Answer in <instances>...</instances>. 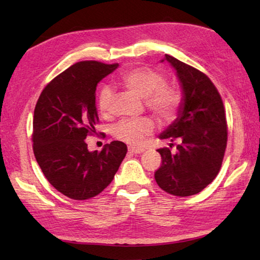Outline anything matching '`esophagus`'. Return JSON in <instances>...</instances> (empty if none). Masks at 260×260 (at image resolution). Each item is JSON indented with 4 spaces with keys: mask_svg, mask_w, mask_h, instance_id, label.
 <instances>
[{
    "mask_svg": "<svg viewBox=\"0 0 260 260\" xmlns=\"http://www.w3.org/2000/svg\"><path fill=\"white\" fill-rule=\"evenodd\" d=\"M129 152L133 153V154H140V153L144 152V148H142V147H133V146H130V147H129Z\"/></svg>",
    "mask_w": 260,
    "mask_h": 260,
    "instance_id": "34e87169",
    "label": "esophagus"
}]
</instances>
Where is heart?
Instances as JSON below:
<instances>
[{"mask_svg": "<svg viewBox=\"0 0 260 260\" xmlns=\"http://www.w3.org/2000/svg\"><path fill=\"white\" fill-rule=\"evenodd\" d=\"M121 84L127 91L144 99L147 109L161 121H170L175 117L182 95L176 88L166 85L167 82L162 74L148 68H137L125 72ZM112 101V90L107 86L102 87L98 96V108L101 115L109 114ZM153 127L150 118L123 120L113 127V136L131 145H138L144 137L152 133Z\"/></svg>", "mask_w": 260, "mask_h": 260, "instance_id": "obj_1", "label": "heart"}]
</instances>
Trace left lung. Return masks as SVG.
<instances>
[{
	"mask_svg": "<svg viewBox=\"0 0 260 260\" xmlns=\"http://www.w3.org/2000/svg\"><path fill=\"white\" fill-rule=\"evenodd\" d=\"M164 59L175 69L183 98L177 118L159 136L172 142L170 147L177 142L175 152L159 148L162 161L154 177L166 192L186 197L201 192L218 175L227 146V121L222 99L205 74L170 55Z\"/></svg>",
	"mask_w": 260,
	"mask_h": 260,
	"instance_id": "8db88e82",
	"label": "left lung"
}]
</instances>
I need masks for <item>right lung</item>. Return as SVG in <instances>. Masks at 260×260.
Returning a JSON list of instances; mask_svg holds the SVG:
<instances>
[{"label":"right lung","mask_w":260,"mask_h":260,"mask_svg":"<svg viewBox=\"0 0 260 260\" xmlns=\"http://www.w3.org/2000/svg\"><path fill=\"white\" fill-rule=\"evenodd\" d=\"M117 67L76 63L47 85L34 109L37 162L55 189L76 201L95 197L107 188L126 154V145L118 140L106 144L100 152H90L85 142L99 122L96 85Z\"/></svg>","instance_id":"add662e5"}]
</instances>
